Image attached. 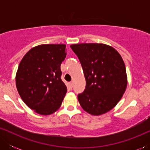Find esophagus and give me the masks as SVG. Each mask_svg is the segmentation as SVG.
I'll return each instance as SVG.
<instances>
[{
  "mask_svg": "<svg viewBox=\"0 0 150 150\" xmlns=\"http://www.w3.org/2000/svg\"><path fill=\"white\" fill-rule=\"evenodd\" d=\"M68 85H69V87L70 88V89H72V87H73V83H69Z\"/></svg>",
  "mask_w": 150,
  "mask_h": 150,
  "instance_id": "esophagus-1",
  "label": "esophagus"
}]
</instances>
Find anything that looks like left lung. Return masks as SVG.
<instances>
[{"label": "left lung", "instance_id": "8db88e82", "mask_svg": "<svg viewBox=\"0 0 150 150\" xmlns=\"http://www.w3.org/2000/svg\"><path fill=\"white\" fill-rule=\"evenodd\" d=\"M77 55L86 80L85 89L78 95L82 108L92 115H100L117 105L127 87L124 62L112 47L104 44L70 46Z\"/></svg>", "mask_w": 150, "mask_h": 150}]
</instances>
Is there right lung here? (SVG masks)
<instances>
[{
    "mask_svg": "<svg viewBox=\"0 0 150 150\" xmlns=\"http://www.w3.org/2000/svg\"><path fill=\"white\" fill-rule=\"evenodd\" d=\"M65 44H42L30 49L20 61L16 76L18 91L24 103L43 115L60 107L67 92L61 79Z\"/></svg>",
    "mask_w": 150,
    "mask_h": 150,
    "instance_id": "obj_1",
    "label": "right lung"
}]
</instances>
